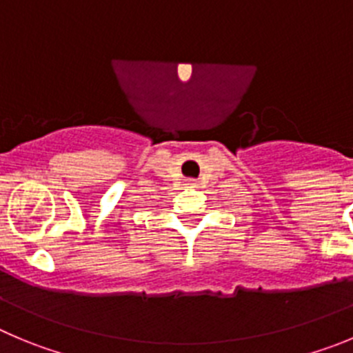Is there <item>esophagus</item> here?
<instances>
[{
  "label": "esophagus",
  "mask_w": 353,
  "mask_h": 353,
  "mask_svg": "<svg viewBox=\"0 0 353 353\" xmlns=\"http://www.w3.org/2000/svg\"><path fill=\"white\" fill-rule=\"evenodd\" d=\"M188 184H190V186H196V181L195 179H188Z\"/></svg>",
  "instance_id": "34e87169"
}]
</instances>
